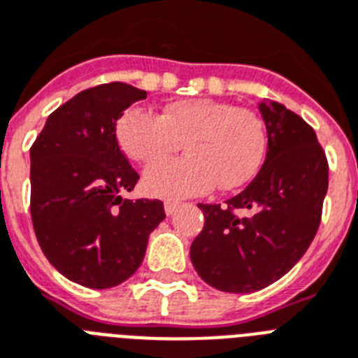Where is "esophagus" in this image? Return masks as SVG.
Here are the masks:
<instances>
[{
  "instance_id": "esophagus-1",
  "label": "esophagus",
  "mask_w": 358,
  "mask_h": 358,
  "mask_svg": "<svg viewBox=\"0 0 358 358\" xmlns=\"http://www.w3.org/2000/svg\"><path fill=\"white\" fill-rule=\"evenodd\" d=\"M178 206H180V202H174V200H167V202H165V204H164L165 213H167V215H173L174 211L178 209Z\"/></svg>"
}]
</instances>
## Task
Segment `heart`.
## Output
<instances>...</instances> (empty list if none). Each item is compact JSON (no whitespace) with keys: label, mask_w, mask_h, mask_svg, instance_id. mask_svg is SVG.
<instances>
[{"label":"heart","mask_w":358,"mask_h":358,"mask_svg":"<svg viewBox=\"0 0 358 358\" xmlns=\"http://www.w3.org/2000/svg\"><path fill=\"white\" fill-rule=\"evenodd\" d=\"M117 141L130 159L143 165L170 157L186 143L188 158L154 165L145 189L159 199H185L245 185L263 164L268 136L255 112L215 99H182L162 115L130 108L117 121Z\"/></svg>","instance_id":"1"}]
</instances>
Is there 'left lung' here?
<instances>
[{"label": "left lung", "mask_w": 358, "mask_h": 358, "mask_svg": "<svg viewBox=\"0 0 358 358\" xmlns=\"http://www.w3.org/2000/svg\"><path fill=\"white\" fill-rule=\"evenodd\" d=\"M266 158L248 187L220 204H199L204 228L191 263L222 292H255L283 278L307 252L322 219L329 165L313 127L275 101H263ZM235 208L247 215H235Z\"/></svg>", "instance_id": "8db88e82"}]
</instances>
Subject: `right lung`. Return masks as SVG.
<instances>
[{"label": "right lung", "instance_id": "right-lung-1", "mask_svg": "<svg viewBox=\"0 0 358 358\" xmlns=\"http://www.w3.org/2000/svg\"><path fill=\"white\" fill-rule=\"evenodd\" d=\"M147 92L124 83L84 90L58 106L31 147V217L55 268L90 289H110L139 268L165 219L162 200H129L139 174L119 149L115 123Z\"/></svg>", "mask_w": 358, "mask_h": 358}]
</instances>
